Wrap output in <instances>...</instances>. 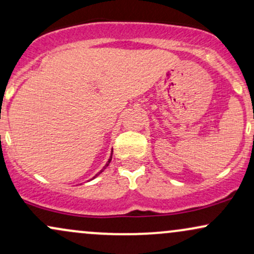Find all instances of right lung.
<instances>
[{
    "label": "right lung",
    "instance_id": "add662e5",
    "mask_svg": "<svg viewBox=\"0 0 254 254\" xmlns=\"http://www.w3.org/2000/svg\"><path fill=\"white\" fill-rule=\"evenodd\" d=\"M112 152H114V151H111V156H110V158H109V160H108V162H106V164H105V166H104V167H103V169H102V170H100V172H99V173H98V174H96V176H94V177H93V179H96V177H97L98 175H99V174H102V173L104 172V169H106V167H108V166H109V164H110V162H111V160H112Z\"/></svg>",
    "mask_w": 254,
    "mask_h": 254
}]
</instances>
